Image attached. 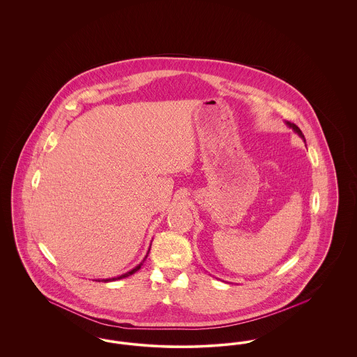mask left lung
<instances>
[{"label": "left lung", "instance_id": "1", "mask_svg": "<svg viewBox=\"0 0 357 357\" xmlns=\"http://www.w3.org/2000/svg\"><path fill=\"white\" fill-rule=\"evenodd\" d=\"M287 124H288L289 127H290V128H291V130H293V131H294L296 134H298V136H300V137H303V139L305 140V137H304V134L301 132V130H300V128H298V127H297V126H296L294 123H290V121H287Z\"/></svg>", "mask_w": 357, "mask_h": 357}]
</instances>
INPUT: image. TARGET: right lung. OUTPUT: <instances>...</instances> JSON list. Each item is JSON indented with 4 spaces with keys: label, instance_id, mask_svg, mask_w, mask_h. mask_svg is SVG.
I'll return each mask as SVG.
<instances>
[{
    "label": "right lung",
    "instance_id": "right-lung-1",
    "mask_svg": "<svg viewBox=\"0 0 357 357\" xmlns=\"http://www.w3.org/2000/svg\"><path fill=\"white\" fill-rule=\"evenodd\" d=\"M149 255V253H147ZM146 258H147V255H146ZM144 258V259H146ZM144 259H143V262H144ZM143 262H140L137 266H135L132 271H130V272L124 273V274H121L119 277H114V278H107V280H96V281H104V282H108V281H115V280H121V278H126V277H128V275H131V274H134V273L137 272L139 269H140V266L143 265Z\"/></svg>",
    "mask_w": 357,
    "mask_h": 357
}]
</instances>
